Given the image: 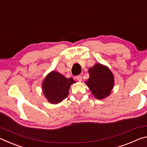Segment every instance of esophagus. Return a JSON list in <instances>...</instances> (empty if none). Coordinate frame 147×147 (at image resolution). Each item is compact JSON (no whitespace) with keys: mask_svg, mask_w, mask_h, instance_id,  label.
<instances>
[{"mask_svg":"<svg viewBox=\"0 0 147 147\" xmlns=\"http://www.w3.org/2000/svg\"><path fill=\"white\" fill-rule=\"evenodd\" d=\"M76 78L77 79V80L79 81V82H82V76L81 75L76 76Z\"/></svg>","mask_w":147,"mask_h":147,"instance_id":"obj_1","label":"esophagus"}]
</instances>
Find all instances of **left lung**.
I'll list each match as a JSON object with an SVG mask.
<instances>
[{"label":"left lung","instance_id":"8db88e82","mask_svg":"<svg viewBox=\"0 0 147 147\" xmlns=\"http://www.w3.org/2000/svg\"><path fill=\"white\" fill-rule=\"evenodd\" d=\"M89 78L86 84L94 98L101 100L109 95L114 84L113 76L110 70L97 63L89 69Z\"/></svg>","mask_w":147,"mask_h":147}]
</instances>
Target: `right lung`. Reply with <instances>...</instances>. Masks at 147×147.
<instances>
[{
	"label": "right lung",
	"instance_id": "right-lung-1",
	"mask_svg": "<svg viewBox=\"0 0 147 147\" xmlns=\"http://www.w3.org/2000/svg\"><path fill=\"white\" fill-rule=\"evenodd\" d=\"M75 82L74 80L67 78L56 71H52L43 82V91L49 102L58 104L69 94L71 85Z\"/></svg>",
	"mask_w": 147,
	"mask_h": 147
}]
</instances>
